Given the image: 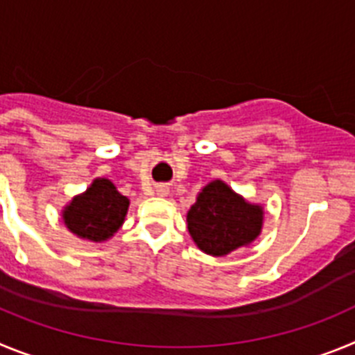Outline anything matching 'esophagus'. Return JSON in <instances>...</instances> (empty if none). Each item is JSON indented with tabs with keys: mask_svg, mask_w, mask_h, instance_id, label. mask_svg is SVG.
Here are the masks:
<instances>
[{
	"mask_svg": "<svg viewBox=\"0 0 355 355\" xmlns=\"http://www.w3.org/2000/svg\"><path fill=\"white\" fill-rule=\"evenodd\" d=\"M156 192H158V196L165 197V196H168V188L167 187H159L158 190H156Z\"/></svg>",
	"mask_w": 355,
	"mask_h": 355,
	"instance_id": "esophagus-1",
	"label": "esophagus"
}]
</instances>
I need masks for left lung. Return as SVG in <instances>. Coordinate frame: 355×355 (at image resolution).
<instances>
[{
    "label": "left lung",
    "mask_w": 355,
    "mask_h": 355,
    "mask_svg": "<svg viewBox=\"0 0 355 355\" xmlns=\"http://www.w3.org/2000/svg\"><path fill=\"white\" fill-rule=\"evenodd\" d=\"M263 220V206L247 200L222 180L206 184L187 213V227L193 243L215 258L258 240Z\"/></svg>",
    "instance_id": "obj_1"
}]
</instances>
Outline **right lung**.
Masks as SVG:
<instances>
[{"label": "right lung", "instance_id": "add662e5", "mask_svg": "<svg viewBox=\"0 0 355 355\" xmlns=\"http://www.w3.org/2000/svg\"><path fill=\"white\" fill-rule=\"evenodd\" d=\"M130 199L106 178H96L83 193L72 197L62 209V220L85 241L110 240L126 220Z\"/></svg>", "mask_w": 355, "mask_h": 355}]
</instances>
